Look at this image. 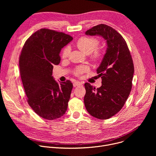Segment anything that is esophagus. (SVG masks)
I'll return each mask as SVG.
<instances>
[{
    "label": "esophagus",
    "mask_w": 156,
    "mask_h": 156,
    "mask_svg": "<svg viewBox=\"0 0 156 156\" xmlns=\"http://www.w3.org/2000/svg\"><path fill=\"white\" fill-rule=\"evenodd\" d=\"M83 84L82 83L80 82V81H75L74 83H73V86L74 87L75 86H81Z\"/></svg>",
    "instance_id": "34e87169"
}]
</instances>
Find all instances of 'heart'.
Segmentation results:
<instances>
[{
	"label": "heart",
	"instance_id": "obj_1",
	"mask_svg": "<svg viewBox=\"0 0 156 156\" xmlns=\"http://www.w3.org/2000/svg\"><path fill=\"white\" fill-rule=\"evenodd\" d=\"M77 48L83 53L90 54L92 53L91 58L96 61L99 60L102 55V52L97 49L99 45V41L94 37H81L76 42ZM70 52L69 48H65L62 54V58H66ZM88 69L86 66H79L75 69V74L77 76L80 75L83 73L87 71Z\"/></svg>",
	"mask_w": 156,
	"mask_h": 156
}]
</instances>
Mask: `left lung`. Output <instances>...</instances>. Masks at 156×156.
<instances>
[{"label": "left lung", "instance_id": "8db88e82", "mask_svg": "<svg viewBox=\"0 0 156 156\" xmlns=\"http://www.w3.org/2000/svg\"><path fill=\"white\" fill-rule=\"evenodd\" d=\"M85 34L100 36L107 43L105 54L96 70L102 78V86L96 89L86 83L84 98L88 113L106 120L118 113L126 101L132 87L134 65L126 41L115 29L101 24Z\"/></svg>", "mask_w": 156, "mask_h": 156}]
</instances>
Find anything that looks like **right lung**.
Instances as JSON below:
<instances>
[{"label":"right lung","mask_w":156,"mask_h":156,"mask_svg":"<svg viewBox=\"0 0 156 156\" xmlns=\"http://www.w3.org/2000/svg\"><path fill=\"white\" fill-rule=\"evenodd\" d=\"M72 40L69 34L42 28L33 33L22 49L19 66L27 101L44 119L60 118L67 110L73 84L70 80L58 83L52 75L54 65L60 62L61 49Z\"/></svg>","instance_id":"1"}]
</instances>
